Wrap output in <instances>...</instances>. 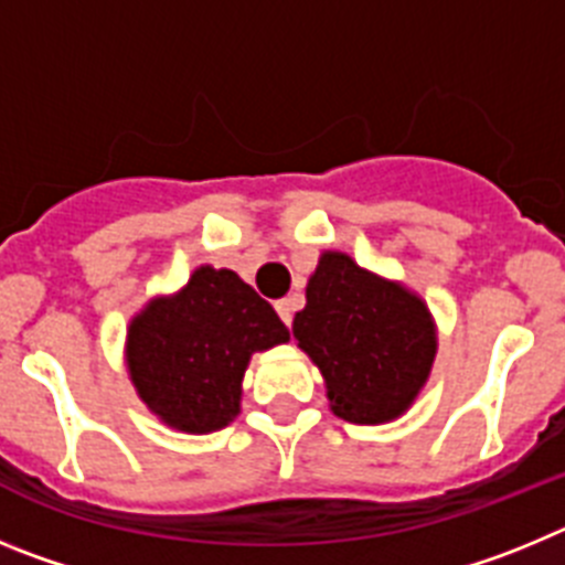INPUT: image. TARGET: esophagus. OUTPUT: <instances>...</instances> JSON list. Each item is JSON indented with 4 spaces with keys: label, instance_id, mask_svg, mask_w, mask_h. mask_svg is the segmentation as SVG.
Returning a JSON list of instances; mask_svg holds the SVG:
<instances>
[{
    "label": "esophagus",
    "instance_id": "1",
    "mask_svg": "<svg viewBox=\"0 0 565 565\" xmlns=\"http://www.w3.org/2000/svg\"><path fill=\"white\" fill-rule=\"evenodd\" d=\"M294 311H297V306H294L291 297L279 299V302H277V313H279V319H282V322H286L288 328H291V322H294Z\"/></svg>",
    "mask_w": 565,
    "mask_h": 565
}]
</instances>
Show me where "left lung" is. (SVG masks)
Listing matches in <instances>:
<instances>
[{
    "label": "left lung",
    "mask_w": 565,
    "mask_h": 565,
    "mask_svg": "<svg viewBox=\"0 0 565 565\" xmlns=\"http://www.w3.org/2000/svg\"><path fill=\"white\" fill-rule=\"evenodd\" d=\"M294 339L317 362L331 411L353 424L402 416L436 356V328L422 299L328 252L308 279Z\"/></svg>",
    "instance_id": "8db88e82"
}]
</instances>
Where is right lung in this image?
I'll use <instances>...</instances> for the list:
<instances>
[{
  "label": "right lung",
  "instance_id": "obj_1",
  "mask_svg": "<svg viewBox=\"0 0 565 565\" xmlns=\"http://www.w3.org/2000/svg\"><path fill=\"white\" fill-rule=\"evenodd\" d=\"M288 342L266 299L228 268L203 266L178 297L132 319L127 362L154 416L186 433L221 430L239 411V382L254 351Z\"/></svg>",
  "mask_w": 565,
  "mask_h": 565
}]
</instances>
